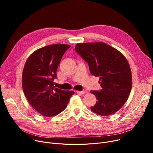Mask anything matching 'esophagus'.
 I'll list each match as a JSON object with an SVG mask.
<instances>
[{"mask_svg": "<svg viewBox=\"0 0 153 153\" xmlns=\"http://www.w3.org/2000/svg\"><path fill=\"white\" fill-rule=\"evenodd\" d=\"M76 92H77V94H84V93H85V92L84 91H76Z\"/></svg>", "mask_w": 153, "mask_h": 153, "instance_id": "obj_1", "label": "esophagus"}]
</instances>
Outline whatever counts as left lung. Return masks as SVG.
<instances>
[{"instance_id": "obj_1", "label": "left lung", "mask_w": 153, "mask_h": 153, "mask_svg": "<svg viewBox=\"0 0 153 153\" xmlns=\"http://www.w3.org/2000/svg\"><path fill=\"white\" fill-rule=\"evenodd\" d=\"M76 52L88 63L91 73L100 77L102 89L91 91L97 99L91 110L101 116H108L121 108L132 87V75L124 55L103 42L78 43Z\"/></svg>"}]
</instances>
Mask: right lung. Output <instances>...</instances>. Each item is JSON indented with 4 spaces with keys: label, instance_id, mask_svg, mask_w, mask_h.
Masks as SVG:
<instances>
[{
    "label": "right lung",
    "instance_id": "add662e5",
    "mask_svg": "<svg viewBox=\"0 0 153 153\" xmlns=\"http://www.w3.org/2000/svg\"><path fill=\"white\" fill-rule=\"evenodd\" d=\"M70 45H48L36 50L27 59L22 73V87L30 105L45 117H53L67 107L74 91L56 88L54 79L61 59Z\"/></svg>",
    "mask_w": 153,
    "mask_h": 153
}]
</instances>
